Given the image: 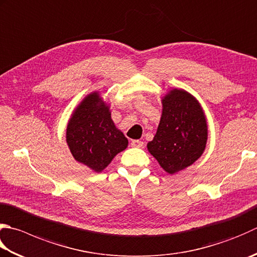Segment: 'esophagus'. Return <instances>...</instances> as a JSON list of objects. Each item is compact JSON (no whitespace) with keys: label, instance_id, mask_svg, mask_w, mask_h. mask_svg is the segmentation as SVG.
Masks as SVG:
<instances>
[{"label":"esophagus","instance_id":"esophagus-1","mask_svg":"<svg viewBox=\"0 0 257 257\" xmlns=\"http://www.w3.org/2000/svg\"><path fill=\"white\" fill-rule=\"evenodd\" d=\"M144 146V143L142 140H138V139H135L132 142V147H136V148H142Z\"/></svg>","mask_w":257,"mask_h":257}]
</instances>
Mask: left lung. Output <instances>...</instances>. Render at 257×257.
Returning a JSON list of instances; mask_svg holds the SVG:
<instances>
[{
    "label": "left lung",
    "mask_w": 257,
    "mask_h": 257,
    "mask_svg": "<svg viewBox=\"0 0 257 257\" xmlns=\"http://www.w3.org/2000/svg\"><path fill=\"white\" fill-rule=\"evenodd\" d=\"M162 118L148 152L166 173L189 167L203 155L208 128L202 105L184 89H172L162 100Z\"/></svg>",
    "instance_id": "left-lung-1"
}]
</instances>
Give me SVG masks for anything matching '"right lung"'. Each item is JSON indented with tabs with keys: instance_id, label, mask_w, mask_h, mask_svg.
I'll list each match as a JSON object with an SVG mask.
<instances>
[{
	"instance_id": "1",
	"label": "right lung",
	"mask_w": 257,
	"mask_h": 257,
	"mask_svg": "<svg viewBox=\"0 0 257 257\" xmlns=\"http://www.w3.org/2000/svg\"><path fill=\"white\" fill-rule=\"evenodd\" d=\"M65 138L73 158L94 173H101L128 147V139L112 121L110 104L98 91L89 93L73 110Z\"/></svg>"
}]
</instances>
